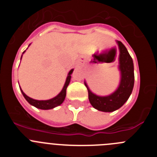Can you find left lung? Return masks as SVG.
I'll return each mask as SVG.
<instances>
[{
  "mask_svg": "<svg viewBox=\"0 0 157 157\" xmlns=\"http://www.w3.org/2000/svg\"><path fill=\"white\" fill-rule=\"evenodd\" d=\"M120 47V70L121 80L118 89L112 94L106 97H100L93 94L87 86L89 101L94 109L101 112H110L119 109L128 100L133 90L134 83V63L131 56L125 45L121 41H117Z\"/></svg>",
  "mask_w": 157,
  "mask_h": 157,
  "instance_id": "obj_1",
  "label": "left lung"
}]
</instances>
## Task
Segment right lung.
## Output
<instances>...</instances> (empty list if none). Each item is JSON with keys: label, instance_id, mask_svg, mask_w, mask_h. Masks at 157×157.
<instances>
[{"label": "right lung", "instance_id": "add662e5", "mask_svg": "<svg viewBox=\"0 0 157 157\" xmlns=\"http://www.w3.org/2000/svg\"><path fill=\"white\" fill-rule=\"evenodd\" d=\"M72 72H73V69H71V70L69 71L68 75H67V77L66 82H65V84L64 86H63V88L61 90V92L59 93L56 97H55V98H52V99L50 100H47V101H37V100L32 99V98H29L28 96L26 95V94L23 92V90H22L21 89H20V90H21V92L22 94H23V97L25 98V99L27 100V101H28V103H30L31 105L36 107V108H37V109H44V110L52 109H53V108H55V107L59 106V105H61V104L63 102V101H64L65 97H66L67 87V86H68L69 83H70L71 78V75Z\"/></svg>", "mask_w": 157, "mask_h": 157}]
</instances>
